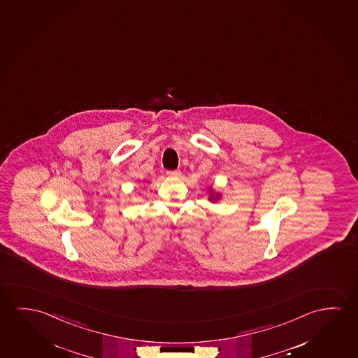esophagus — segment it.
I'll use <instances>...</instances> for the list:
<instances>
[{
  "instance_id": "1",
  "label": "esophagus",
  "mask_w": 358,
  "mask_h": 358,
  "mask_svg": "<svg viewBox=\"0 0 358 358\" xmlns=\"http://www.w3.org/2000/svg\"><path fill=\"white\" fill-rule=\"evenodd\" d=\"M166 175H167L169 177H171V178H176V177H178L180 175H181V172H180L178 170L167 171V172H166Z\"/></svg>"
}]
</instances>
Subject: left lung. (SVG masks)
<instances>
[{
  "mask_svg": "<svg viewBox=\"0 0 358 358\" xmlns=\"http://www.w3.org/2000/svg\"><path fill=\"white\" fill-rule=\"evenodd\" d=\"M207 192H208V199L209 202H217V201H220V197H222V194L220 192H215V189L212 187H207Z\"/></svg>",
  "mask_w": 358,
  "mask_h": 358,
  "instance_id": "left-lung-1",
  "label": "left lung"
}]
</instances>
